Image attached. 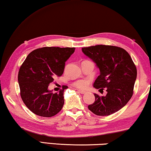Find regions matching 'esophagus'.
Listing matches in <instances>:
<instances>
[{
	"mask_svg": "<svg viewBox=\"0 0 151 151\" xmlns=\"http://www.w3.org/2000/svg\"><path fill=\"white\" fill-rule=\"evenodd\" d=\"M78 92H79V93H81V94H85V93H86V92L83 91H81V90H78Z\"/></svg>",
	"mask_w": 151,
	"mask_h": 151,
	"instance_id": "1",
	"label": "esophagus"
}]
</instances>
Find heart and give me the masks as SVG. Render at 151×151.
I'll use <instances>...</instances> for the list:
<instances>
[{"instance_id": "obj_1", "label": "heart", "mask_w": 151, "mask_h": 151, "mask_svg": "<svg viewBox=\"0 0 151 151\" xmlns=\"http://www.w3.org/2000/svg\"><path fill=\"white\" fill-rule=\"evenodd\" d=\"M88 85V82L84 80H78L77 82H76L73 84V86L76 87V88H80V89H85L87 88Z\"/></svg>"}]
</instances>
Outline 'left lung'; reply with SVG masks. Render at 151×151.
<instances>
[{"label":"left lung","instance_id":"obj_1","mask_svg":"<svg viewBox=\"0 0 151 151\" xmlns=\"http://www.w3.org/2000/svg\"><path fill=\"white\" fill-rule=\"evenodd\" d=\"M82 52L99 68L100 75L93 84L95 88L104 90L106 96L94 94L95 101L89 110L98 116H109L123 108L133 95L137 69L127 52L112 45H97L82 47Z\"/></svg>","mask_w":151,"mask_h":151}]
</instances>
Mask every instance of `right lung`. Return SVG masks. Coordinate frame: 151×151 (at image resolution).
Returning a JSON list of instances; mask_svg holds the SVG:
<instances>
[{"instance_id": "add662e5", "label": "right lung", "mask_w": 151, "mask_h": 151, "mask_svg": "<svg viewBox=\"0 0 151 151\" xmlns=\"http://www.w3.org/2000/svg\"><path fill=\"white\" fill-rule=\"evenodd\" d=\"M74 51L75 47H44L27 56L19 68L18 83L22 99L32 112L52 117L62 110L67 88L53 93L48 86L56 76H62L65 62Z\"/></svg>"}]
</instances>
